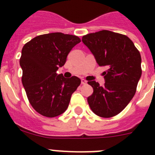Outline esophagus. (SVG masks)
I'll use <instances>...</instances> for the list:
<instances>
[{
	"mask_svg": "<svg viewBox=\"0 0 155 155\" xmlns=\"http://www.w3.org/2000/svg\"><path fill=\"white\" fill-rule=\"evenodd\" d=\"M81 84H87V81H86L84 80V79L82 78V79H81Z\"/></svg>",
	"mask_w": 155,
	"mask_h": 155,
	"instance_id": "obj_1",
	"label": "esophagus"
}]
</instances>
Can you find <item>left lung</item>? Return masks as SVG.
<instances>
[{
  "mask_svg": "<svg viewBox=\"0 0 155 155\" xmlns=\"http://www.w3.org/2000/svg\"><path fill=\"white\" fill-rule=\"evenodd\" d=\"M99 66H106L105 84L88 81L93 94L87 102L94 114L109 118L124 110L136 93L141 77V57L127 35L102 30L82 37Z\"/></svg>",
  "mask_w": 155,
  "mask_h": 155,
  "instance_id": "1",
  "label": "left lung"
}]
</instances>
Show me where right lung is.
<instances>
[{
    "label": "right lung",
    "instance_id": "add662e5",
    "mask_svg": "<svg viewBox=\"0 0 155 155\" xmlns=\"http://www.w3.org/2000/svg\"><path fill=\"white\" fill-rule=\"evenodd\" d=\"M80 42L76 35L53 32L38 35L23 46L19 61L21 81L30 104L39 114L55 117L68 109L81 80L76 76L65 78L57 71Z\"/></svg>",
    "mask_w": 155,
    "mask_h": 155
}]
</instances>
